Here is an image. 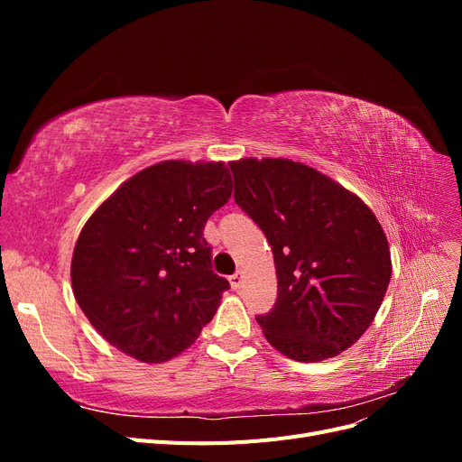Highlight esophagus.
Segmentation results:
<instances>
[{
	"instance_id": "1",
	"label": "esophagus",
	"mask_w": 462,
	"mask_h": 462,
	"mask_svg": "<svg viewBox=\"0 0 462 462\" xmlns=\"http://www.w3.org/2000/svg\"><path fill=\"white\" fill-rule=\"evenodd\" d=\"M229 282H231V287H233L235 291H239V289L243 287V272H235V273L229 277Z\"/></svg>"
}]
</instances>
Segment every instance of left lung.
I'll return each instance as SVG.
<instances>
[{"mask_svg":"<svg viewBox=\"0 0 462 462\" xmlns=\"http://www.w3.org/2000/svg\"><path fill=\"white\" fill-rule=\"evenodd\" d=\"M235 202L268 239L277 300L256 316L265 339L297 362L337 356L374 321L391 279L372 209L312 167L283 158L229 163Z\"/></svg>","mask_w":462,"mask_h":462,"instance_id":"obj_1","label":"left lung"}]
</instances>
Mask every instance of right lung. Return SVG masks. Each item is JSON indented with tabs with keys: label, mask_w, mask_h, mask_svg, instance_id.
Listing matches in <instances>:
<instances>
[{
	"label": "right lung",
	"mask_w": 462,
	"mask_h": 462,
	"mask_svg": "<svg viewBox=\"0 0 462 462\" xmlns=\"http://www.w3.org/2000/svg\"><path fill=\"white\" fill-rule=\"evenodd\" d=\"M229 197L226 163L170 160L125 180L90 216L75 245L71 283L109 345L163 362L199 337L229 289L204 239L208 217Z\"/></svg>",
	"instance_id": "obj_1"
}]
</instances>
